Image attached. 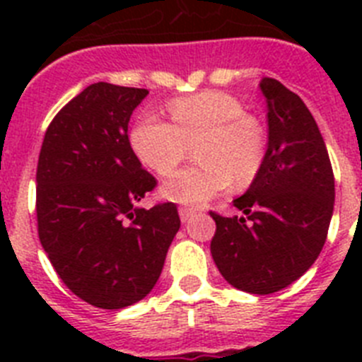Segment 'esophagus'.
I'll return each mask as SVG.
<instances>
[{"instance_id": "esophagus-1", "label": "esophagus", "mask_w": 362, "mask_h": 362, "mask_svg": "<svg viewBox=\"0 0 362 362\" xmlns=\"http://www.w3.org/2000/svg\"><path fill=\"white\" fill-rule=\"evenodd\" d=\"M194 214H196V210L194 209H187V206H181V209H179V217H181V221H183V223H187V221L190 219Z\"/></svg>"}]
</instances>
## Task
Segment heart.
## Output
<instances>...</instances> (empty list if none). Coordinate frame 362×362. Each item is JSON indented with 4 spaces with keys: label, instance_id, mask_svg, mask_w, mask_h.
Returning <instances> with one entry per match:
<instances>
[{
    "label": "heart",
    "instance_id": "heart-1",
    "mask_svg": "<svg viewBox=\"0 0 362 362\" xmlns=\"http://www.w3.org/2000/svg\"><path fill=\"white\" fill-rule=\"evenodd\" d=\"M170 121L143 114L130 130L137 159L159 175L170 174L197 145L196 166L177 170L161 185V196L172 203L199 206L235 181L248 185L259 174L267 152L264 130L246 114L238 98L217 90L174 99Z\"/></svg>",
    "mask_w": 362,
    "mask_h": 362
}]
</instances>
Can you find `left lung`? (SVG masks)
I'll return each mask as SVG.
<instances>
[{
    "mask_svg": "<svg viewBox=\"0 0 362 362\" xmlns=\"http://www.w3.org/2000/svg\"><path fill=\"white\" fill-rule=\"evenodd\" d=\"M259 88L268 108L263 166L233 199L245 216L210 212L216 221L210 252L233 288L267 296L299 279L319 257L335 183L325 139L303 99L272 78L261 79Z\"/></svg>",
    "mask_w": 362,
    "mask_h": 362,
    "instance_id": "obj_1",
    "label": "left lung"
}]
</instances>
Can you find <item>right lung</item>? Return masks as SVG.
<instances>
[{"mask_svg":"<svg viewBox=\"0 0 362 362\" xmlns=\"http://www.w3.org/2000/svg\"><path fill=\"white\" fill-rule=\"evenodd\" d=\"M145 88L94 83L57 112L41 145L36 214L41 246L79 299L119 310L156 286L181 221L174 203L141 209L156 187L129 141Z\"/></svg>","mask_w":362,"mask_h":362,"instance_id":"obj_1","label":"right lung"}]
</instances>
